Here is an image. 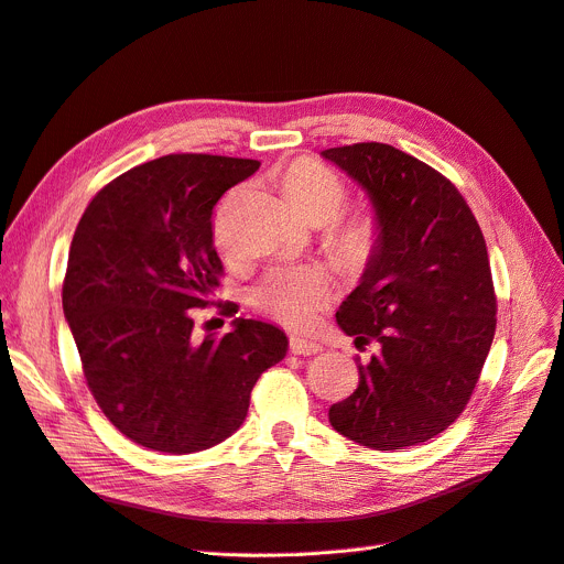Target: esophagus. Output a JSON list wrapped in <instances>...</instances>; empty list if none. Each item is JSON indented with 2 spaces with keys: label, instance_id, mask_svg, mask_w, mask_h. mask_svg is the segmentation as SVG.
Wrapping results in <instances>:
<instances>
[{
  "label": "esophagus",
  "instance_id": "34e87169",
  "mask_svg": "<svg viewBox=\"0 0 564 564\" xmlns=\"http://www.w3.org/2000/svg\"><path fill=\"white\" fill-rule=\"evenodd\" d=\"M290 352H292V355H304V357H308V355L323 352V346H321V343L311 340V338L292 336V338H290Z\"/></svg>",
  "mask_w": 564,
  "mask_h": 564
}]
</instances>
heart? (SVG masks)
Segmentation results:
<instances>
[{
  "label": "heart",
  "instance_id": "heart-1",
  "mask_svg": "<svg viewBox=\"0 0 564 564\" xmlns=\"http://www.w3.org/2000/svg\"><path fill=\"white\" fill-rule=\"evenodd\" d=\"M285 200L308 224L323 226L334 221L346 203V184L323 163L300 159L285 167L281 177ZM218 247L230 249L226 232H216ZM380 228L371 214H355L334 224L327 232L332 256L350 272H359L378 249ZM334 295V283L321 267H276L267 272L251 290L256 308L276 317L290 327H306L315 321Z\"/></svg>",
  "mask_w": 564,
  "mask_h": 564
}]
</instances>
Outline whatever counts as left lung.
<instances>
[{"instance_id": "obj_1", "label": "left lung", "mask_w": 564, "mask_h": 564, "mask_svg": "<svg viewBox=\"0 0 564 564\" xmlns=\"http://www.w3.org/2000/svg\"><path fill=\"white\" fill-rule=\"evenodd\" d=\"M323 159L369 195L378 249L336 323L355 346L378 343L329 424L378 452L443 433L470 401L496 334L486 241L458 188L397 147L357 142Z\"/></svg>"}]
</instances>
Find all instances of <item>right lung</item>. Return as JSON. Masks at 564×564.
<instances>
[{"mask_svg":"<svg viewBox=\"0 0 564 564\" xmlns=\"http://www.w3.org/2000/svg\"><path fill=\"white\" fill-rule=\"evenodd\" d=\"M258 167L154 159L96 193L73 235L64 317L96 403L135 445L193 454L224 443L247 420L260 373L288 352L283 329L247 317L193 340L188 311L209 304L224 272L212 209Z\"/></svg>","mask_w":564,"mask_h":564,"instance_id":"1","label":"right lung"}]
</instances>
